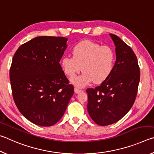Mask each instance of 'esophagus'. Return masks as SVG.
<instances>
[{
	"instance_id": "34e87169",
	"label": "esophagus",
	"mask_w": 154,
	"mask_h": 154,
	"mask_svg": "<svg viewBox=\"0 0 154 154\" xmlns=\"http://www.w3.org/2000/svg\"><path fill=\"white\" fill-rule=\"evenodd\" d=\"M82 92V90L78 89V88H75V93L78 94V93H80V92Z\"/></svg>"
}]
</instances>
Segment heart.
<instances>
[{
	"label": "heart",
	"mask_w": 154,
	"mask_h": 154,
	"mask_svg": "<svg viewBox=\"0 0 154 154\" xmlns=\"http://www.w3.org/2000/svg\"><path fill=\"white\" fill-rule=\"evenodd\" d=\"M72 54V57H63L60 64L64 73L70 77L82 69V75L71 79L75 86L83 88L92 82L100 84L105 82L113 72L116 54L109 46L83 41L73 47Z\"/></svg>",
	"instance_id": "b5f03b06"
}]
</instances>
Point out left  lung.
<instances>
[{
	"label": "left lung",
	"instance_id": "1",
	"mask_svg": "<svg viewBox=\"0 0 154 154\" xmlns=\"http://www.w3.org/2000/svg\"><path fill=\"white\" fill-rule=\"evenodd\" d=\"M116 45V61L107 79L95 88H88V111L100 126L116 123L133 105L140 81L137 56L120 38L109 34Z\"/></svg>",
	"mask_w": 154,
	"mask_h": 154
}]
</instances>
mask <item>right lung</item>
Listing matches in <instances>:
<instances>
[{
    "mask_svg": "<svg viewBox=\"0 0 154 154\" xmlns=\"http://www.w3.org/2000/svg\"><path fill=\"white\" fill-rule=\"evenodd\" d=\"M67 40L37 36L22 44L13 58L9 77L14 102L20 113L38 126L56 124L74 94L59 63Z\"/></svg>",
    "mask_w": 154,
    "mask_h": 154,
    "instance_id": "obj_1",
    "label": "right lung"
}]
</instances>
